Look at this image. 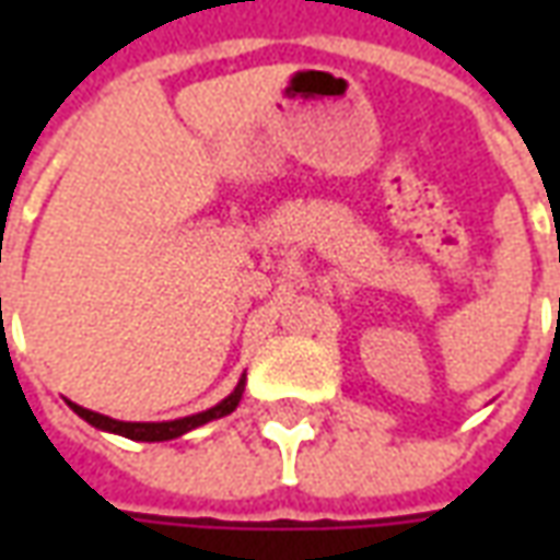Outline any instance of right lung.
I'll list each match as a JSON object with an SVG mask.
<instances>
[{
    "label": "right lung",
    "instance_id": "add662e5",
    "mask_svg": "<svg viewBox=\"0 0 560 560\" xmlns=\"http://www.w3.org/2000/svg\"><path fill=\"white\" fill-rule=\"evenodd\" d=\"M243 389H245V377H240V384L233 389L228 399H221L215 408H209V411L191 413V417H183V420H171V422H122V420H110V417H104V413L86 411V408H80L74 401H68V408L83 417V420L95 425V429H104V432H114L122 434V438H131V441H171V438H179V434L191 432L197 425H203L209 420H219V417H228L231 411H236V405L243 399Z\"/></svg>",
    "mask_w": 560,
    "mask_h": 560
}]
</instances>
